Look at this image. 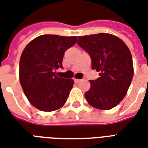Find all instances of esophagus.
<instances>
[{
    "label": "esophagus",
    "instance_id": "34e87169",
    "mask_svg": "<svg viewBox=\"0 0 148 148\" xmlns=\"http://www.w3.org/2000/svg\"><path fill=\"white\" fill-rule=\"evenodd\" d=\"M74 82L75 83H79V82H82V80L81 79H77V78H74Z\"/></svg>",
    "mask_w": 148,
    "mask_h": 148
}]
</instances>
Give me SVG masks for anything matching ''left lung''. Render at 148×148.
I'll return each instance as SVG.
<instances>
[{
    "instance_id": "1",
    "label": "left lung",
    "mask_w": 148,
    "mask_h": 148,
    "mask_svg": "<svg viewBox=\"0 0 148 148\" xmlns=\"http://www.w3.org/2000/svg\"><path fill=\"white\" fill-rule=\"evenodd\" d=\"M77 44L90 56L92 69L99 72L97 79L89 81L85 99L95 108L112 109L126 95L133 77L130 49L120 38L106 33L80 36Z\"/></svg>"
}]
</instances>
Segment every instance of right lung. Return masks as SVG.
Returning <instances> with one entry per match:
<instances>
[{
  "mask_svg": "<svg viewBox=\"0 0 148 148\" xmlns=\"http://www.w3.org/2000/svg\"><path fill=\"white\" fill-rule=\"evenodd\" d=\"M76 36L40 35L29 42L19 61V81L29 102L42 111H53L65 104L74 80L58 77L65 52L77 42Z\"/></svg>",
  "mask_w": 148,
  "mask_h": 148,
  "instance_id": "right-lung-1",
  "label": "right lung"
}]
</instances>
